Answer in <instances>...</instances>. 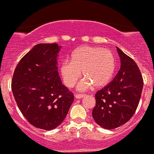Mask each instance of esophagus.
I'll return each mask as SVG.
<instances>
[{"mask_svg":"<svg viewBox=\"0 0 154 154\" xmlns=\"http://www.w3.org/2000/svg\"><path fill=\"white\" fill-rule=\"evenodd\" d=\"M83 96H85V94H75V97L76 98H82Z\"/></svg>","mask_w":154,"mask_h":154,"instance_id":"1","label":"esophagus"}]
</instances>
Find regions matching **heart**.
<instances>
[{"instance_id": "1", "label": "heart", "mask_w": 154, "mask_h": 154, "mask_svg": "<svg viewBox=\"0 0 154 154\" xmlns=\"http://www.w3.org/2000/svg\"><path fill=\"white\" fill-rule=\"evenodd\" d=\"M83 72L84 79L77 85L80 91L93 85L100 88L110 82L116 71V61L111 51L99 47L83 46L72 51L70 60L60 65V73L64 84L73 87Z\"/></svg>"}]
</instances>
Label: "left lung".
I'll use <instances>...</instances> for the list:
<instances>
[{
    "instance_id": "left-lung-1",
    "label": "left lung",
    "mask_w": 154,
    "mask_h": 154,
    "mask_svg": "<svg viewBox=\"0 0 154 154\" xmlns=\"http://www.w3.org/2000/svg\"><path fill=\"white\" fill-rule=\"evenodd\" d=\"M120 69L111 82L95 94L92 117L103 128L114 129L128 122L139 105L143 79L133 60L117 47Z\"/></svg>"
}]
</instances>
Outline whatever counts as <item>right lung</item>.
Segmentation results:
<instances>
[{"mask_svg": "<svg viewBox=\"0 0 154 154\" xmlns=\"http://www.w3.org/2000/svg\"><path fill=\"white\" fill-rule=\"evenodd\" d=\"M57 43H40L28 51L15 68L11 90L17 106L30 124L50 130L60 124L74 95L62 84L58 72Z\"/></svg>", "mask_w": 154, "mask_h": 154, "instance_id": "obj_1", "label": "right lung"}]
</instances>
